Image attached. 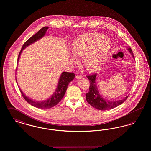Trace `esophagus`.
Instances as JSON below:
<instances>
[{
	"label": "esophagus",
	"mask_w": 151,
	"mask_h": 151,
	"mask_svg": "<svg viewBox=\"0 0 151 151\" xmlns=\"http://www.w3.org/2000/svg\"><path fill=\"white\" fill-rule=\"evenodd\" d=\"M82 78H83V76H82L81 75H77V76H76V79H81Z\"/></svg>",
	"instance_id": "obj_1"
}]
</instances>
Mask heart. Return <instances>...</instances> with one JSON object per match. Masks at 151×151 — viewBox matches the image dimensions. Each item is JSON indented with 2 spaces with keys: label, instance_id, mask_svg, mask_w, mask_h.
<instances>
[{
  "label": "heart",
  "instance_id": "1",
  "mask_svg": "<svg viewBox=\"0 0 151 151\" xmlns=\"http://www.w3.org/2000/svg\"><path fill=\"white\" fill-rule=\"evenodd\" d=\"M110 41L99 33L86 34L76 39L72 46L71 60L76 63L77 57L84 58V64L89 71L98 70L108 58Z\"/></svg>",
  "mask_w": 151,
  "mask_h": 151
}]
</instances>
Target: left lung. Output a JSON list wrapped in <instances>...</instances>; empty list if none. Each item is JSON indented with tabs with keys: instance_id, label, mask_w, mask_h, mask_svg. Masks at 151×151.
Returning <instances> with one entry per match:
<instances>
[{
	"instance_id": "1",
	"label": "left lung",
	"mask_w": 151,
	"mask_h": 151,
	"mask_svg": "<svg viewBox=\"0 0 151 151\" xmlns=\"http://www.w3.org/2000/svg\"><path fill=\"white\" fill-rule=\"evenodd\" d=\"M128 50L129 51L132 57L135 58L131 49L130 47H129ZM96 75L97 73H94L91 75L86 76L87 78L89 80L90 82L89 91L86 94V101L88 102V104H89L98 110H107L117 107L118 106L121 105L122 103H123L126 100L129 96H126V97L123 98L121 100L116 101L105 100L98 91L97 84L96 83Z\"/></svg>"
}]
</instances>
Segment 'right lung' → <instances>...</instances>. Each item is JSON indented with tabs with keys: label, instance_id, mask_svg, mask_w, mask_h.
<instances>
[{
	"label": "right lung",
	"instance_id": "1",
	"mask_svg": "<svg viewBox=\"0 0 151 151\" xmlns=\"http://www.w3.org/2000/svg\"><path fill=\"white\" fill-rule=\"evenodd\" d=\"M48 28H49V27H43L35 35L31 37L25 43H24V45H22V50L19 54L17 62H19L20 56L22 54V50L24 49H25L27 46L31 45L32 43L35 42L38 40L42 38L43 36L45 35V33ZM74 78H75L74 73L67 72H62L60 76V78L59 79L57 87L55 92L52 94V96L50 97V98H49L47 100L42 101L33 100L32 99H30L28 97L25 96V94L22 92L20 88H19V89H20V91L21 92V93H22V96H23L24 99L31 105L36 107V108H40V109H49V108H52L54 106H55L56 105H57L63 99V97L65 96V93L66 92L67 86H68L69 83L72 80H73Z\"/></svg>",
	"mask_w": 151,
	"mask_h": 151
}]
</instances>
